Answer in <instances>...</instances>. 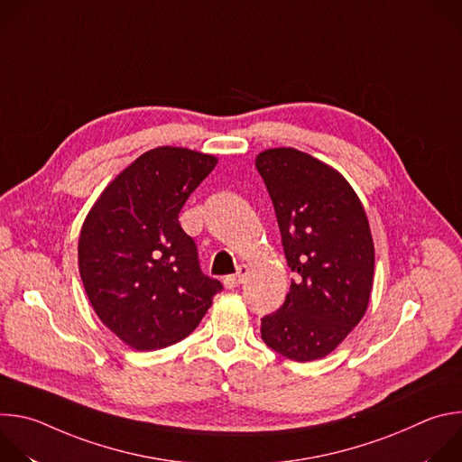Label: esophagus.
<instances>
[{
	"instance_id": "obj_1",
	"label": "esophagus",
	"mask_w": 462,
	"mask_h": 462,
	"mask_svg": "<svg viewBox=\"0 0 462 462\" xmlns=\"http://www.w3.org/2000/svg\"><path fill=\"white\" fill-rule=\"evenodd\" d=\"M246 274H248V269H246L245 265H241L236 274H230V276H226V278L223 280V282H225V287H226V289H236V287H239V285L245 282Z\"/></svg>"
}]
</instances>
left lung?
<instances>
[{
  "label": "left lung",
  "mask_w": 462,
  "mask_h": 462,
  "mask_svg": "<svg viewBox=\"0 0 462 462\" xmlns=\"http://www.w3.org/2000/svg\"><path fill=\"white\" fill-rule=\"evenodd\" d=\"M255 168L296 273L285 303L261 318V338L296 362L323 358L358 325L369 303L374 246L364 207L337 170L294 148L259 153Z\"/></svg>",
  "instance_id": "left-lung-1"
}]
</instances>
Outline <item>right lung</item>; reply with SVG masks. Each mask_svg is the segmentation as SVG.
Wrapping results in <instances>:
<instances>
[{
  "instance_id": "add662e5",
  "label": "right lung",
  "mask_w": 462,
  "mask_h": 462,
  "mask_svg": "<svg viewBox=\"0 0 462 462\" xmlns=\"http://www.w3.org/2000/svg\"><path fill=\"white\" fill-rule=\"evenodd\" d=\"M217 159L162 146L129 164L88 214L79 267L88 298L124 344L162 349L186 338L223 291L199 265L179 212Z\"/></svg>"
}]
</instances>
